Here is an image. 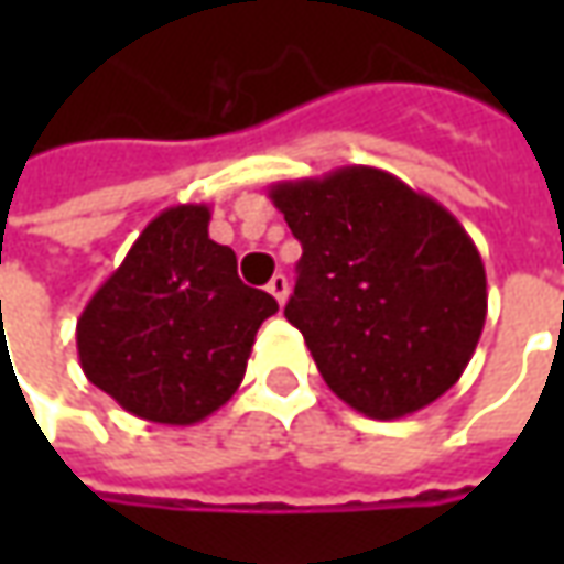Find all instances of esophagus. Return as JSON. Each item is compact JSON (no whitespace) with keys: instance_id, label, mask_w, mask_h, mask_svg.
<instances>
[{"instance_id":"esophagus-1","label":"esophagus","mask_w":564,"mask_h":564,"mask_svg":"<svg viewBox=\"0 0 564 564\" xmlns=\"http://www.w3.org/2000/svg\"><path fill=\"white\" fill-rule=\"evenodd\" d=\"M267 289H270V294L279 301V304H285V297H289V279H285L282 272H275V275H272Z\"/></svg>"}]
</instances>
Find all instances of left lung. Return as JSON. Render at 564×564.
<instances>
[{
	"mask_svg": "<svg viewBox=\"0 0 564 564\" xmlns=\"http://www.w3.org/2000/svg\"><path fill=\"white\" fill-rule=\"evenodd\" d=\"M270 200L304 250L285 316L338 399L392 421L448 392L487 319V270L462 223L370 165L279 182Z\"/></svg>",
	"mask_w": 564,
	"mask_h": 564,
	"instance_id": "obj_1",
	"label": "left lung"
}]
</instances>
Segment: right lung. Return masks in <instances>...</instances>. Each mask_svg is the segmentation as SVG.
<instances>
[{"instance_id":"obj_1","label":"right lung","mask_w":564,"mask_h":564,"mask_svg":"<svg viewBox=\"0 0 564 564\" xmlns=\"http://www.w3.org/2000/svg\"><path fill=\"white\" fill-rule=\"evenodd\" d=\"M275 297L238 279L209 238V206L163 209L77 319L84 377L134 417L191 426L219 411L248 370Z\"/></svg>"}]
</instances>
